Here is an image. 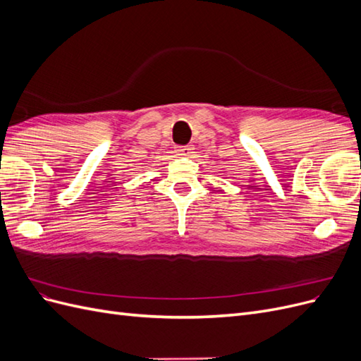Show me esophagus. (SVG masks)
<instances>
[{
	"label": "esophagus",
	"mask_w": 361,
	"mask_h": 361,
	"mask_svg": "<svg viewBox=\"0 0 361 361\" xmlns=\"http://www.w3.org/2000/svg\"><path fill=\"white\" fill-rule=\"evenodd\" d=\"M192 152L191 146H178L176 147V154L179 157H190V154Z\"/></svg>",
	"instance_id": "esophagus-1"
}]
</instances>
